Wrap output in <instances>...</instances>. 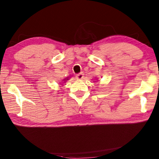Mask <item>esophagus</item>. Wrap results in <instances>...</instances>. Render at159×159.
<instances>
[{
	"label": "esophagus",
	"mask_w": 159,
	"mask_h": 159,
	"mask_svg": "<svg viewBox=\"0 0 159 159\" xmlns=\"http://www.w3.org/2000/svg\"><path fill=\"white\" fill-rule=\"evenodd\" d=\"M83 75H84V74L83 72H80V73L76 74V78L78 79H82L83 78Z\"/></svg>",
	"instance_id": "esophagus-1"
}]
</instances>
